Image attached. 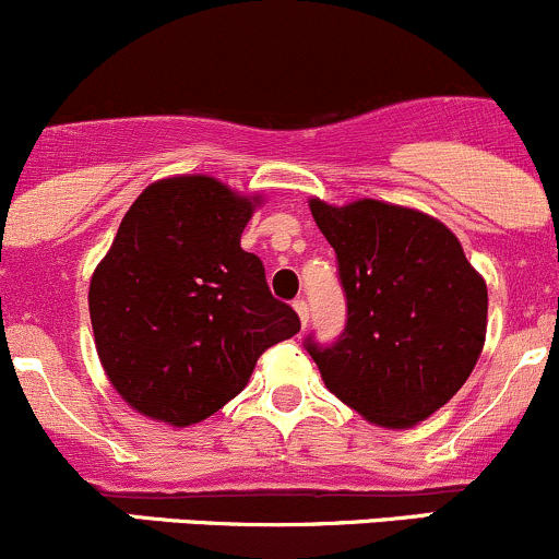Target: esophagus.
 I'll list each match as a JSON object with an SVG mask.
<instances>
[{
    "mask_svg": "<svg viewBox=\"0 0 559 559\" xmlns=\"http://www.w3.org/2000/svg\"><path fill=\"white\" fill-rule=\"evenodd\" d=\"M295 310H297V316H299V324H302V329L308 326V302H305V299H295Z\"/></svg>",
    "mask_w": 559,
    "mask_h": 559,
    "instance_id": "1",
    "label": "esophagus"
}]
</instances>
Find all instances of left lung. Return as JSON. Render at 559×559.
Instances as JSON below:
<instances>
[{
	"mask_svg": "<svg viewBox=\"0 0 559 559\" xmlns=\"http://www.w3.org/2000/svg\"><path fill=\"white\" fill-rule=\"evenodd\" d=\"M310 214L340 262L348 324L337 343L308 340L324 385L361 418L409 428L472 374L487 332V284L448 225L407 205L361 198Z\"/></svg>",
	"mask_w": 559,
	"mask_h": 559,
	"instance_id": "8db88e82",
	"label": "left lung"
}]
</instances>
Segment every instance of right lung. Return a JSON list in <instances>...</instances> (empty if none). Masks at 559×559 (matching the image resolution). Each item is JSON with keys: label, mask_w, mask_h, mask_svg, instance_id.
<instances>
[{"label": "right lung", "mask_w": 559, "mask_h": 559, "mask_svg": "<svg viewBox=\"0 0 559 559\" xmlns=\"http://www.w3.org/2000/svg\"><path fill=\"white\" fill-rule=\"evenodd\" d=\"M262 195L205 174L152 181L122 216L87 292L111 388L144 418L187 428L249 383L299 319L267 289L240 235Z\"/></svg>", "instance_id": "right-lung-1"}]
</instances>
